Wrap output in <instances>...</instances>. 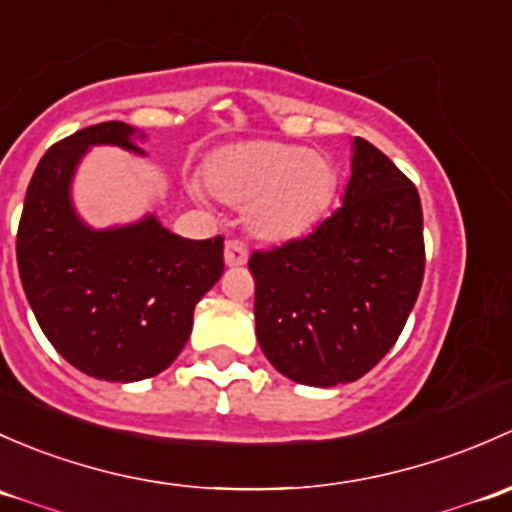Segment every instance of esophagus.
Segmentation results:
<instances>
[{"mask_svg": "<svg viewBox=\"0 0 512 512\" xmlns=\"http://www.w3.org/2000/svg\"><path fill=\"white\" fill-rule=\"evenodd\" d=\"M224 261H226V266H244V263L249 261V249H246L244 241H239V239L226 241Z\"/></svg>", "mask_w": 512, "mask_h": 512, "instance_id": "obj_1", "label": "esophagus"}]
</instances>
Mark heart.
Here are the masks:
<instances>
[{
	"instance_id": "heart-1",
	"label": "heart",
	"mask_w": 512,
	"mask_h": 512,
	"mask_svg": "<svg viewBox=\"0 0 512 512\" xmlns=\"http://www.w3.org/2000/svg\"><path fill=\"white\" fill-rule=\"evenodd\" d=\"M204 182L234 207L261 239L286 241L313 229L337 192V172L323 152L278 140L221 147L204 165Z\"/></svg>"
}]
</instances>
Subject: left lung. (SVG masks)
Here are the masks:
<instances>
[{
    "mask_svg": "<svg viewBox=\"0 0 512 512\" xmlns=\"http://www.w3.org/2000/svg\"><path fill=\"white\" fill-rule=\"evenodd\" d=\"M419 192L372 142H352L342 207L305 239L254 251L256 337L283 377L335 387L392 350L424 281Z\"/></svg>",
    "mask_w": 512,
    "mask_h": 512,
    "instance_id": "left-lung-1",
    "label": "left lung"
}]
</instances>
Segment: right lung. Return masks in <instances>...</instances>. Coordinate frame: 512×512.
I'll return each mask as SVG.
<instances>
[{
  "instance_id": "obj_1",
  "label": "right lung",
  "mask_w": 512,
  "mask_h": 512,
  "mask_svg": "<svg viewBox=\"0 0 512 512\" xmlns=\"http://www.w3.org/2000/svg\"><path fill=\"white\" fill-rule=\"evenodd\" d=\"M133 135L110 120L49 147L26 189L17 234L21 286L51 345L88 377L123 384L175 362L194 305L224 273V236L182 239L155 214L91 229L76 214L71 182L88 147L145 155Z\"/></svg>"
}]
</instances>
